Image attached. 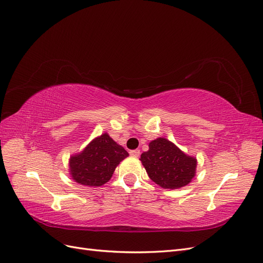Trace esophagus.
<instances>
[{"mask_svg":"<svg viewBox=\"0 0 263 263\" xmlns=\"http://www.w3.org/2000/svg\"><path fill=\"white\" fill-rule=\"evenodd\" d=\"M130 155L136 157L140 156V149H132V151H130Z\"/></svg>","mask_w":263,"mask_h":263,"instance_id":"1","label":"esophagus"}]
</instances>
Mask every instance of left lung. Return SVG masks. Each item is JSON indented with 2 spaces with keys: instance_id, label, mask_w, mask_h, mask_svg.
<instances>
[{
  "instance_id": "8db88e82",
  "label": "left lung",
  "mask_w": 263,
  "mask_h": 263,
  "mask_svg": "<svg viewBox=\"0 0 263 263\" xmlns=\"http://www.w3.org/2000/svg\"><path fill=\"white\" fill-rule=\"evenodd\" d=\"M140 161L148 177L163 189L175 190L186 186L195 176L196 159L187 156L171 141L159 138L148 144Z\"/></svg>"
}]
</instances>
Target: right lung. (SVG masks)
Returning a JSON list of instances; mask_svg holds the SVG:
<instances>
[{
	"instance_id": "right-lung-1",
	"label": "right lung",
	"mask_w": 263,
	"mask_h": 263,
	"mask_svg": "<svg viewBox=\"0 0 263 263\" xmlns=\"http://www.w3.org/2000/svg\"><path fill=\"white\" fill-rule=\"evenodd\" d=\"M129 155L107 133L95 139L84 151L70 157L71 177L85 186H101L111 178L117 165Z\"/></svg>"
}]
</instances>
